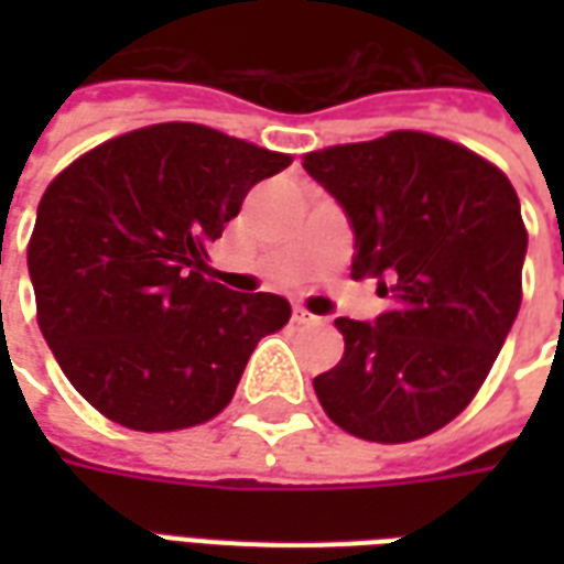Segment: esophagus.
I'll use <instances>...</instances> for the list:
<instances>
[{"label":"esophagus","mask_w":564,"mask_h":564,"mask_svg":"<svg viewBox=\"0 0 564 564\" xmlns=\"http://www.w3.org/2000/svg\"><path fill=\"white\" fill-rule=\"evenodd\" d=\"M293 319L295 323H317V317L311 311H305V307H293Z\"/></svg>","instance_id":"34e87169"}]
</instances>
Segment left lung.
Returning a JSON list of instances; mask_svg holds the SVG:
<instances>
[{
  "instance_id": "8db88e82",
  "label": "left lung",
  "mask_w": 564,
  "mask_h": 564,
  "mask_svg": "<svg viewBox=\"0 0 564 564\" xmlns=\"http://www.w3.org/2000/svg\"><path fill=\"white\" fill-rule=\"evenodd\" d=\"M354 229L356 281L390 307L338 317L341 362L314 390L344 432L404 444L459 416L489 375L522 302L529 235L520 198L492 162L425 132L305 156Z\"/></svg>"
}]
</instances>
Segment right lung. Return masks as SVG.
<instances>
[{"mask_svg":"<svg viewBox=\"0 0 564 564\" xmlns=\"http://www.w3.org/2000/svg\"><path fill=\"white\" fill-rule=\"evenodd\" d=\"M286 165V153L217 129L156 123L51 181L26 250L39 329L99 414L174 432L232 402L290 302L208 281V250L250 186Z\"/></svg>","mask_w":564,"mask_h":564,"instance_id":"add662e5","label":"right lung"}]
</instances>
